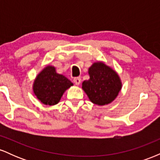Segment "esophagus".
<instances>
[{
	"label": "esophagus",
	"instance_id": "34e87169",
	"mask_svg": "<svg viewBox=\"0 0 160 160\" xmlns=\"http://www.w3.org/2000/svg\"><path fill=\"white\" fill-rule=\"evenodd\" d=\"M73 81H74L75 85L79 86V85H80V82H81V78H80V77H78V78H74V80H73Z\"/></svg>",
	"mask_w": 160,
	"mask_h": 160
}]
</instances>
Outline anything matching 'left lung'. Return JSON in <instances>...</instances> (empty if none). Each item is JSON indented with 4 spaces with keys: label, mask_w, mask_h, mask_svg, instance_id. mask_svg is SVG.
Listing matches in <instances>:
<instances>
[{
    "label": "left lung",
    "mask_w": 160,
    "mask_h": 160,
    "mask_svg": "<svg viewBox=\"0 0 160 160\" xmlns=\"http://www.w3.org/2000/svg\"><path fill=\"white\" fill-rule=\"evenodd\" d=\"M88 72L89 79L82 82V89L89 100L98 105L111 103L122 88L117 73L102 62L93 63Z\"/></svg>",
    "instance_id": "left-lung-1"
}]
</instances>
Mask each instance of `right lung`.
<instances>
[{
  "label": "right lung",
  "mask_w": 160,
  "mask_h": 160,
  "mask_svg": "<svg viewBox=\"0 0 160 160\" xmlns=\"http://www.w3.org/2000/svg\"><path fill=\"white\" fill-rule=\"evenodd\" d=\"M73 83L66 77L56 72V68L48 65L37 76L33 83V91L39 101L44 104L55 105L59 102L64 92Z\"/></svg>",
  "instance_id": "right-lung-1"
}]
</instances>
